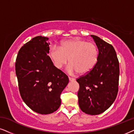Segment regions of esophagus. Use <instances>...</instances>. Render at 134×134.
I'll return each instance as SVG.
<instances>
[{"label": "esophagus", "instance_id": "obj_1", "mask_svg": "<svg viewBox=\"0 0 134 134\" xmlns=\"http://www.w3.org/2000/svg\"><path fill=\"white\" fill-rule=\"evenodd\" d=\"M69 81H70V82H71V81H75V79H74V78H72V77H69Z\"/></svg>", "mask_w": 134, "mask_h": 134}]
</instances>
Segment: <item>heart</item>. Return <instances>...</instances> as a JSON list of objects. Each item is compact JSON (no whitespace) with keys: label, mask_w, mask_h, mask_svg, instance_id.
<instances>
[{"label":"heart","mask_w":134,"mask_h":134,"mask_svg":"<svg viewBox=\"0 0 134 134\" xmlns=\"http://www.w3.org/2000/svg\"><path fill=\"white\" fill-rule=\"evenodd\" d=\"M48 55L57 69H62L69 63L70 59L71 64L68 67V72L71 74L78 72L85 74L96 65L98 50L93 43L76 38L64 41L59 47H52Z\"/></svg>","instance_id":"obj_1"}]
</instances>
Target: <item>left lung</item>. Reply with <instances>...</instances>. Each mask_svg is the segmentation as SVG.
<instances>
[{"label": "left lung", "mask_w": 134, "mask_h": 134, "mask_svg": "<svg viewBox=\"0 0 134 134\" xmlns=\"http://www.w3.org/2000/svg\"><path fill=\"white\" fill-rule=\"evenodd\" d=\"M93 37L98 49L96 65L85 75L77 79L79 107L83 112L98 115L112 105L118 92L119 64L111 44L95 35Z\"/></svg>", "instance_id": "obj_1"}]
</instances>
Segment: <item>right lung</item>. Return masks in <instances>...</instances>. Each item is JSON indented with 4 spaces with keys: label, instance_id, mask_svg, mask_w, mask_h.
Segmentation results:
<instances>
[{
    "label": "right lung",
    "instance_id": "right-lung-1",
    "mask_svg": "<svg viewBox=\"0 0 134 134\" xmlns=\"http://www.w3.org/2000/svg\"><path fill=\"white\" fill-rule=\"evenodd\" d=\"M48 40L41 36L33 38L20 48L15 62L22 99L30 109L41 114L58 109L61 104L60 94L69 81L47 55Z\"/></svg>",
    "mask_w": 134,
    "mask_h": 134
}]
</instances>
